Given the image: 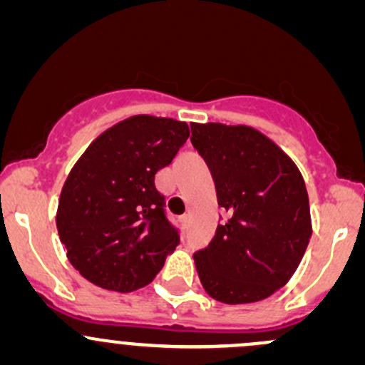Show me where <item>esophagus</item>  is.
I'll list each match as a JSON object with an SVG mask.
<instances>
[{
  "label": "esophagus",
  "mask_w": 365,
  "mask_h": 365,
  "mask_svg": "<svg viewBox=\"0 0 365 365\" xmlns=\"http://www.w3.org/2000/svg\"><path fill=\"white\" fill-rule=\"evenodd\" d=\"M182 222H183V225H189V223H190V215H183Z\"/></svg>",
  "instance_id": "obj_1"
}]
</instances>
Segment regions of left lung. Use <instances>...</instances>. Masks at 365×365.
<instances>
[{"mask_svg":"<svg viewBox=\"0 0 365 365\" xmlns=\"http://www.w3.org/2000/svg\"><path fill=\"white\" fill-rule=\"evenodd\" d=\"M192 145L210 168L228 220L194 255L206 293L227 305L286 286L312 237L305 180L277 143L251 126L192 123Z\"/></svg>","mask_w":365,"mask_h":365,"instance_id":"8db88e82","label":"left lung"}]
</instances>
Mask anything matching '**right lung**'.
I'll return each mask as SVG.
<instances>
[{
  "label": "right lung",
  "instance_id": "obj_1",
  "mask_svg": "<svg viewBox=\"0 0 365 365\" xmlns=\"http://www.w3.org/2000/svg\"><path fill=\"white\" fill-rule=\"evenodd\" d=\"M189 124L131 115L90 143L62 187L60 241L95 286L131 293L154 280L180 244L155 175L189 138Z\"/></svg>",
  "mask_w": 365,
  "mask_h": 365
}]
</instances>
